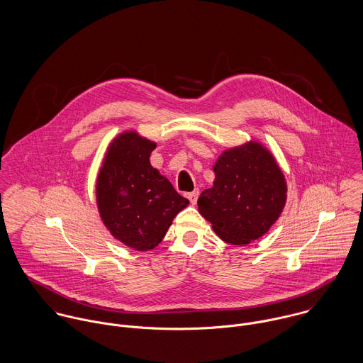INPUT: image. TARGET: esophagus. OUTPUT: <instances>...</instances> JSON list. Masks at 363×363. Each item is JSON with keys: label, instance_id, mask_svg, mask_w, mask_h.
<instances>
[{"label": "esophagus", "instance_id": "obj_1", "mask_svg": "<svg viewBox=\"0 0 363 363\" xmlns=\"http://www.w3.org/2000/svg\"><path fill=\"white\" fill-rule=\"evenodd\" d=\"M198 196H199V192H198V189H196V191H194V192H189V194H186V198L189 199V201H191L192 204H195V203L198 201Z\"/></svg>", "mask_w": 363, "mask_h": 363}]
</instances>
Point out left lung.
Here are the masks:
<instances>
[{
  "label": "left lung",
  "instance_id": "1",
  "mask_svg": "<svg viewBox=\"0 0 363 363\" xmlns=\"http://www.w3.org/2000/svg\"><path fill=\"white\" fill-rule=\"evenodd\" d=\"M213 171V186L198 201L201 217L227 243L242 246L262 238L286 203V181L274 155L249 140L224 150Z\"/></svg>",
  "mask_w": 363,
  "mask_h": 363
}]
</instances>
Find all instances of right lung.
Masks as SVG:
<instances>
[{
    "instance_id": "add662e5",
    "label": "right lung",
    "mask_w": 363,
    "mask_h": 363,
    "mask_svg": "<svg viewBox=\"0 0 363 363\" xmlns=\"http://www.w3.org/2000/svg\"><path fill=\"white\" fill-rule=\"evenodd\" d=\"M157 143L128 129L107 146L96 179L99 216L110 234L138 252L155 249L189 201L150 164Z\"/></svg>"
}]
</instances>
